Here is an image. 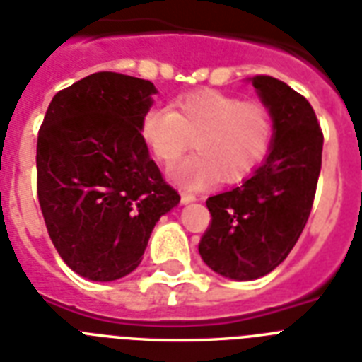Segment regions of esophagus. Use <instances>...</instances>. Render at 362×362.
Returning <instances> with one entry per match:
<instances>
[{
	"mask_svg": "<svg viewBox=\"0 0 362 362\" xmlns=\"http://www.w3.org/2000/svg\"><path fill=\"white\" fill-rule=\"evenodd\" d=\"M180 201H182V204H189L195 201V195H193V193H182Z\"/></svg>",
	"mask_w": 362,
	"mask_h": 362,
	"instance_id": "1",
	"label": "esophagus"
}]
</instances>
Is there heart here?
<instances>
[{
  "mask_svg": "<svg viewBox=\"0 0 362 362\" xmlns=\"http://www.w3.org/2000/svg\"><path fill=\"white\" fill-rule=\"evenodd\" d=\"M139 131L150 153L165 167L178 163L193 141L197 153L173 178L186 187H201L216 176L237 182L257 169L272 146L274 120L259 101L201 90L176 99L173 109L150 107Z\"/></svg>",
  "mask_w": 362,
  "mask_h": 362,
  "instance_id": "b5f03b06",
  "label": "heart"
}]
</instances>
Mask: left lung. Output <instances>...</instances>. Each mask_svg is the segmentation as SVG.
Instances as JSON below:
<instances>
[{"instance_id":"left-lung-1","label":"left lung","mask_w":362,"mask_h":362,"mask_svg":"<svg viewBox=\"0 0 362 362\" xmlns=\"http://www.w3.org/2000/svg\"><path fill=\"white\" fill-rule=\"evenodd\" d=\"M252 82L272 115L274 141L242 186L209 197L212 220L199 242L204 263L233 280L261 278L289 255L314 204L323 152V131L306 98L272 76Z\"/></svg>"}]
</instances>
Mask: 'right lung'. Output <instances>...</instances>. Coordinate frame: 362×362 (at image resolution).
<instances>
[{
	"mask_svg": "<svg viewBox=\"0 0 362 362\" xmlns=\"http://www.w3.org/2000/svg\"><path fill=\"white\" fill-rule=\"evenodd\" d=\"M156 86L101 71L59 90L37 136V197L54 247L76 274H129L156 221L180 203L139 131Z\"/></svg>",
	"mask_w": 362,
	"mask_h": 362,
	"instance_id": "obj_1",
	"label": "right lung"
}]
</instances>
